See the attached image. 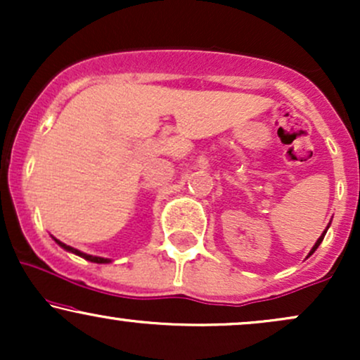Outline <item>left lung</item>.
Masks as SVG:
<instances>
[{
  "instance_id": "obj_1",
  "label": "left lung",
  "mask_w": 360,
  "mask_h": 360,
  "mask_svg": "<svg viewBox=\"0 0 360 360\" xmlns=\"http://www.w3.org/2000/svg\"><path fill=\"white\" fill-rule=\"evenodd\" d=\"M325 233H326V232H323V233H321V237H320V238H318V240H316V243H315V245H313V249H311V252H309V255H311V254H313V252H315V250L318 249V245H320V243H321V240H323Z\"/></svg>"
}]
</instances>
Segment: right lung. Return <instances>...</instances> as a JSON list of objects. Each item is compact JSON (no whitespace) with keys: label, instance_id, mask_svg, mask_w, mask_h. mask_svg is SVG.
I'll return each instance as SVG.
<instances>
[{"label":"right lung","instance_id":"right-lung-1","mask_svg":"<svg viewBox=\"0 0 360 360\" xmlns=\"http://www.w3.org/2000/svg\"><path fill=\"white\" fill-rule=\"evenodd\" d=\"M57 243H59V245L62 247V249H65V250H69V252H72V254H76V255H79V257H82V259H86V260H91V262H96V264H106V262H110L108 259H103V257H94V255H88V254H82V252H79L77 249H72V247H69V245H65V243H62L60 240H56Z\"/></svg>","mask_w":360,"mask_h":360}]
</instances>
